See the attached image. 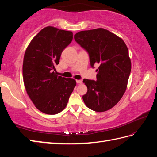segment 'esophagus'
<instances>
[{
    "instance_id": "esophagus-1",
    "label": "esophagus",
    "mask_w": 157,
    "mask_h": 157,
    "mask_svg": "<svg viewBox=\"0 0 157 157\" xmlns=\"http://www.w3.org/2000/svg\"><path fill=\"white\" fill-rule=\"evenodd\" d=\"M77 84H82V79H78V80H76Z\"/></svg>"
}]
</instances>
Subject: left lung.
<instances>
[{"label":"left lung","mask_w":157,"mask_h":157,"mask_svg":"<svg viewBox=\"0 0 157 157\" xmlns=\"http://www.w3.org/2000/svg\"><path fill=\"white\" fill-rule=\"evenodd\" d=\"M74 38L88 52L92 67L99 65L96 81H83L88 88L82 96L85 105L96 112L108 111L127 88L132 68L128 47L121 38L103 28L81 31Z\"/></svg>","instance_id":"left-lung-1"}]
</instances>
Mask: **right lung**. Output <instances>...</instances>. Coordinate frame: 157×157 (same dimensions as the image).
<instances>
[{
  "mask_svg": "<svg viewBox=\"0 0 157 157\" xmlns=\"http://www.w3.org/2000/svg\"><path fill=\"white\" fill-rule=\"evenodd\" d=\"M72 39V32L48 26L32 40L25 51L23 78L26 92L36 107L46 114L62 111L76 86L74 79L54 72L63 51Z\"/></svg>",
  "mask_w": 157,
  "mask_h": 157,
  "instance_id": "right-lung-1",
  "label": "right lung"
}]
</instances>
